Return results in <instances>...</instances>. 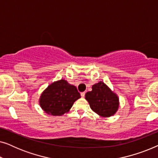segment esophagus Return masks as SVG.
I'll return each mask as SVG.
<instances>
[{"mask_svg":"<svg viewBox=\"0 0 158 158\" xmlns=\"http://www.w3.org/2000/svg\"><path fill=\"white\" fill-rule=\"evenodd\" d=\"M85 92L81 93V97H82V98H84V97H85Z\"/></svg>","mask_w":158,"mask_h":158,"instance_id":"esophagus-1","label":"esophagus"}]
</instances>
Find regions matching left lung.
Listing matches in <instances>:
<instances>
[{
  "instance_id": "obj_1",
  "label": "left lung",
  "mask_w": 158,
  "mask_h": 158,
  "mask_svg": "<svg viewBox=\"0 0 158 158\" xmlns=\"http://www.w3.org/2000/svg\"><path fill=\"white\" fill-rule=\"evenodd\" d=\"M90 107L102 117H109L116 114L119 106L118 97L102 81L94 84L91 91L85 95Z\"/></svg>"
}]
</instances>
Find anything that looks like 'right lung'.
I'll use <instances>...</instances> for the list:
<instances>
[{"label":"right lung","mask_w":158,"mask_h":158,"mask_svg":"<svg viewBox=\"0 0 158 158\" xmlns=\"http://www.w3.org/2000/svg\"><path fill=\"white\" fill-rule=\"evenodd\" d=\"M81 94L75 85L65 80H60L50 84L41 95L40 105L47 114L62 116L70 111Z\"/></svg>","instance_id":"obj_1"}]
</instances>
